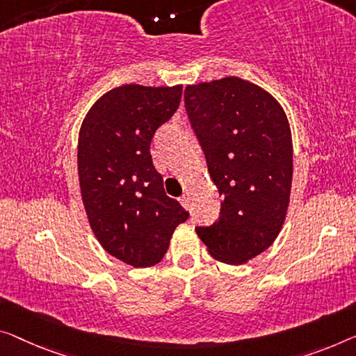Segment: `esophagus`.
Instances as JSON below:
<instances>
[{
    "label": "esophagus",
    "mask_w": 356,
    "mask_h": 356,
    "mask_svg": "<svg viewBox=\"0 0 356 356\" xmlns=\"http://www.w3.org/2000/svg\"><path fill=\"white\" fill-rule=\"evenodd\" d=\"M179 201H180V204H182L185 209H190V196L188 195H182L179 198Z\"/></svg>",
    "instance_id": "1"
}]
</instances>
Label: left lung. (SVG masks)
Wrapping results in <instances>:
<instances>
[{"mask_svg":"<svg viewBox=\"0 0 356 356\" xmlns=\"http://www.w3.org/2000/svg\"><path fill=\"white\" fill-rule=\"evenodd\" d=\"M184 99L212 182L224 196L219 220L195 230L217 261L248 262L272 245L288 212V118L272 94L236 76L192 84Z\"/></svg>","mask_w":356,"mask_h":356,"instance_id":"1","label":"left lung"}]
</instances>
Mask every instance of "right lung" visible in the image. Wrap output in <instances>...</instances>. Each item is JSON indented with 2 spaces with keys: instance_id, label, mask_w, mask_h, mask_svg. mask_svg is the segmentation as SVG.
Here are the masks:
<instances>
[{
  "instance_id": "add662e5",
  "label": "right lung",
  "mask_w": 356,
  "mask_h": 356,
  "mask_svg": "<svg viewBox=\"0 0 356 356\" xmlns=\"http://www.w3.org/2000/svg\"><path fill=\"white\" fill-rule=\"evenodd\" d=\"M182 86L124 84L104 94L83 120L78 176L89 225L111 256L145 268L161 261L188 219L164 192L150 144L179 108Z\"/></svg>"
}]
</instances>
